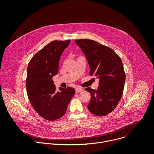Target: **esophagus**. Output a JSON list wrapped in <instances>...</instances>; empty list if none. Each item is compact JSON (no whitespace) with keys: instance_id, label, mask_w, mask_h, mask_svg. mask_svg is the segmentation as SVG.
I'll use <instances>...</instances> for the list:
<instances>
[{"instance_id":"1","label":"esophagus","mask_w":154,"mask_h":154,"mask_svg":"<svg viewBox=\"0 0 154 154\" xmlns=\"http://www.w3.org/2000/svg\"><path fill=\"white\" fill-rule=\"evenodd\" d=\"M82 90H83V89L82 88H80V87L75 88V91H76V92H80L82 91Z\"/></svg>"}]
</instances>
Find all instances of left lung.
I'll list each match as a JSON object with an SVG mask.
<instances>
[{"label": "left lung", "instance_id": "8db88e82", "mask_svg": "<svg viewBox=\"0 0 154 154\" xmlns=\"http://www.w3.org/2000/svg\"><path fill=\"white\" fill-rule=\"evenodd\" d=\"M85 54L90 67V75L99 78L97 90L85 89L91 94L89 111L104 116L115 109L123 92L126 75L120 57L111 48L88 39L75 40Z\"/></svg>", "mask_w": 154, "mask_h": 154}]
</instances>
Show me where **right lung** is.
Returning a JSON list of instances; mask_svg holds the SVG:
<instances>
[{
    "instance_id": "obj_1",
    "label": "right lung",
    "mask_w": 154,
    "mask_h": 154,
    "mask_svg": "<svg viewBox=\"0 0 154 154\" xmlns=\"http://www.w3.org/2000/svg\"><path fill=\"white\" fill-rule=\"evenodd\" d=\"M70 40H55L46 45L32 57L27 68L26 88L28 99L35 111L43 119L53 121L66 112L75 93L72 87H56L52 79L59 70V62Z\"/></svg>"
}]
</instances>
